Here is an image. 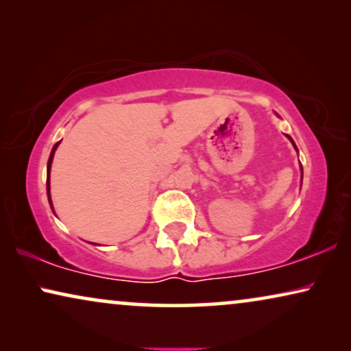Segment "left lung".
I'll list each match as a JSON object with an SVG mask.
<instances>
[{"label":"left lung","mask_w":351,"mask_h":351,"mask_svg":"<svg viewBox=\"0 0 351 351\" xmlns=\"http://www.w3.org/2000/svg\"><path fill=\"white\" fill-rule=\"evenodd\" d=\"M287 138H289V141L292 142V145H294V148H295V150H297V147H295V143H294V141H292V138H291L289 136H287ZM297 153H299V150H297ZM300 171H302V177H304V169H302V166H300Z\"/></svg>","instance_id":"8db88e82"}]
</instances>
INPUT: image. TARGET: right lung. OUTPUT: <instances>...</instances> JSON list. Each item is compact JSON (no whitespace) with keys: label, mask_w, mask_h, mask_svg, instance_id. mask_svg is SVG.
Segmentation results:
<instances>
[{"label":"right lung","mask_w":351,"mask_h":351,"mask_svg":"<svg viewBox=\"0 0 351 351\" xmlns=\"http://www.w3.org/2000/svg\"><path fill=\"white\" fill-rule=\"evenodd\" d=\"M62 142V141H60ZM60 142H57L54 147H52V152H51V155H49V161H47V180H46V190H47V198H49V204H51V208H52V201H51V165H52V160H54V153H56V150H57V147H59V143ZM54 210V209H52Z\"/></svg>","instance_id":"obj_1"}]
</instances>
